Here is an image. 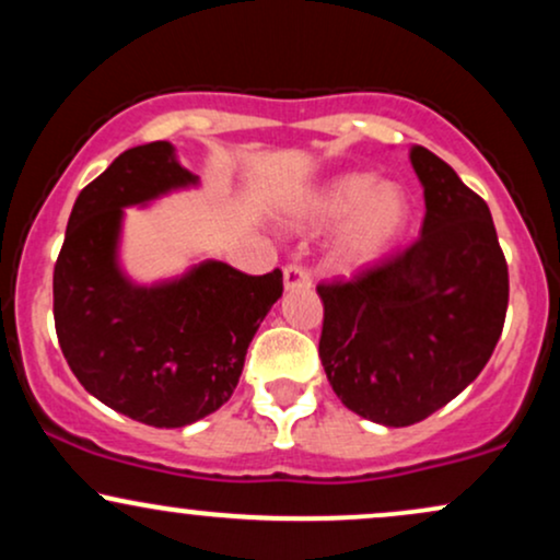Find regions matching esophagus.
<instances>
[{"mask_svg":"<svg viewBox=\"0 0 560 560\" xmlns=\"http://www.w3.org/2000/svg\"><path fill=\"white\" fill-rule=\"evenodd\" d=\"M284 287L287 289H307L311 287V271L300 262H289L284 268Z\"/></svg>","mask_w":560,"mask_h":560,"instance_id":"1","label":"esophagus"}]
</instances>
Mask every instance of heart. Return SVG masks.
<instances>
[{
    "label": "heart",
    "mask_w": 560,
    "mask_h": 560,
    "mask_svg": "<svg viewBox=\"0 0 560 560\" xmlns=\"http://www.w3.org/2000/svg\"><path fill=\"white\" fill-rule=\"evenodd\" d=\"M408 215L410 205L402 189L378 186V178L369 173H350L334 178L307 199L300 221L311 226H331L352 217L339 242V255L358 262L374 258L395 236H400Z\"/></svg>",
    "instance_id": "heart-1"
}]
</instances>
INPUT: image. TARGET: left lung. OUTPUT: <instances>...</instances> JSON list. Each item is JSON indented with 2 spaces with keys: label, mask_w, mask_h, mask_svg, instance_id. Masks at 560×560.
<instances>
[{
  "label": "left lung",
  "mask_w": 560,
  "mask_h": 560,
  "mask_svg": "<svg viewBox=\"0 0 560 560\" xmlns=\"http://www.w3.org/2000/svg\"><path fill=\"white\" fill-rule=\"evenodd\" d=\"M410 163L427 197L419 240L316 287L331 389L384 427H410L460 395L490 361L508 311L487 202L427 147H410Z\"/></svg>",
  "instance_id": "obj_1"
}]
</instances>
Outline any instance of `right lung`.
Returning <instances> with one entry per match:
<instances>
[{
  "instance_id": "1",
  "label": "right lung",
  "mask_w": 560,
  "mask_h": 560,
  "mask_svg": "<svg viewBox=\"0 0 560 560\" xmlns=\"http://www.w3.org/2000/svg\"><path fill=\"white\" fill-rule=\"evenodd\" d=\"M195 182L168 141L126 150L81 189L55 262V331L70 371L107 408L160 429L229 400L284 292L281 268L247 276L215 260L171 284H128L115 266L124 208Z\"/></svg>"
}]
</instances>
